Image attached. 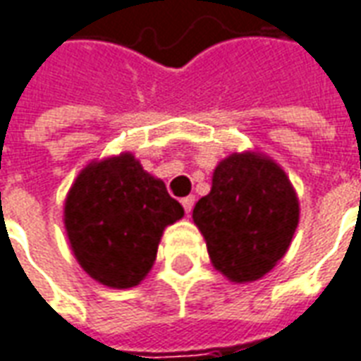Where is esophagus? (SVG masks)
<instances>
[{"label": "esophagus", "instance_id": "34e87169", "mask_svg": "<svg viewBox=\"0 0 361 361\" xmlns=\"http://www.w3.org/2000/svg\"><path fill=\"white\" fill-rule=\"evenodd\" d=\"M181 204H183V209H185V212H191V209H193V204H195V197L189 195V197H183L181 199Z\"/></svg>", "mask_w": 361, "mask_h": 361}]
</instances>
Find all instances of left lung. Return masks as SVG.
<instances>
[{"instance_id":"left-lung-1","label":"left lung","mask_w":361,"mask_h":361,"mask_svg":"<svg viewBox=\"0 0 361 361\" xmlns=\"http://www.w3.org/2000/svg\"><path fill=\"white\" fill-rule=\"evenodd\" d=\"M300 207L286 173L259 154H232L193 209L212 265L234 282L261 279L284 257Z\"/></svg>"}]
</instances>
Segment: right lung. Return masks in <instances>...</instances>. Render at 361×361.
Segmentation results:
<instances>
[{
	"instance_id": "right-lung-1",
	"label": "right lung",
	"mask_w": 361,
	"mask_h": 361,
	"mask_svg": "<svg viewBox=\"0 0 361 361\" xmlns=\"http://www.w3.org/2000/svg\"><path fill=\"white\" fill-rule=\"evenodd\" d=\"M183 207L131 154L85 168L66 201V228L77 261L110 288L137 286L157 259L168 224Z\"/></svg>"
}]
</instances>
